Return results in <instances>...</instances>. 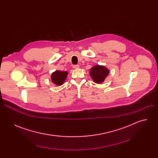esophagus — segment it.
Listing matches in <instances>:
<instances>
[{
  "label": "esophagus",
  "instance_id": "obj_1",
  "mask_svg": "<svg viewBox=\"0 0 158 158\" xmlns=\"http://www.w3.org/2000/svg\"><path fill=\"white\" fill-rule=\"evenodd\" d=\"M73 68L74 69H78V68H79V65H74Z\"/></svg>",
  "mask_w": 158,
  "mask_h": 158
}]
</instances>
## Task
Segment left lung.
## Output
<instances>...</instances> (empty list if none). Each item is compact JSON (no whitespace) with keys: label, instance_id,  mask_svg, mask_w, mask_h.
Masks as SVG:
<instances>
[{"label":"left lung","instance_id":"obj_1","mask_svg":"<svg viewBox=\"0 0 158 158\" xmlns=\"http://www.w3.org/2000/svg\"><path fill=\"white\" fill-rule=\"evenodd\" d=\"M109 74V70L103 65H96L91 69L90 76L93 81L98 84L102 82Z\"/></svg>","mask_w":158,"mask_h":158}]
</instances>
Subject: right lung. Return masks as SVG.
Here are the masks:
<instances>
[{
    "instance_id": "add662e5",
    "label": "right lung",
    "mask_w": 158,
    "mask_h": 158,
    "mask_svg": "<svg viewBox=\"0 0 158 158\" xmlns=\"http://www.w3.org/2000/svg\"><path fill=\"white\" fill-rule=\"evenodd\" d=\"M67 72L66 71H56L54 73L52 74L51 76V80L53 83H54L56 85H62L65 79L67 77Z\"/></svg>"
}]
</instances>
